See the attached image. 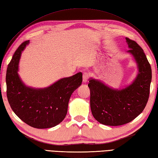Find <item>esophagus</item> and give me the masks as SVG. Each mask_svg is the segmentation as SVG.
Here are the masks:
<instances>
[{
    "label": "esophagus",
    "instance_id": "obj_1",
    "mask_svg": "<svg viewBox=\"0 0 158 158\" xmlns=\"http://www.w3.org/2000/svg\"><path fill=\"white\" fill-rule=\"evenodd\" d=\"M89 79V73H84L82 76V81L83 82H87Z\"/></svg>",
    "mask_w": 158,
    "mask_h": 158
}]
</instances>
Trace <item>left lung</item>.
<instances>
[{
	"label": "left lung",
	"instance_id": "8db88e82",
	"mask_svg": "<svg viewBox=\"0 0 158 158\" xmlns=\"http://www.w3.org/2000/svg\"><path fill=\"white\" fill-rule=\"evenodd\" d=\"M131 53L138 65V73L131 84L114 89L101 80L91 78L90 106L92 115L100 123L120 126L130 123L143 111L148 102L152 78L151 67L140 46L126 38Z\"/></svg>",
	"mask_w": 158,
	"mask_h": 158
}]
</instances>
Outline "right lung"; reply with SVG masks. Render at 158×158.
I'll list each match as a JSON object with an SVG mask.
<instances>
[{
    "mask_svg": "<svg viewBox=\"0 0 158 158\" xmlns=\"http://www.w3.org/2000/svg\"><path fill=\"white\" fill-rule=\"evenodd\" d=\"M29 43L27 40L20 44L8 64L7 100L15 114L27 124L36 129L52 128L64 119L71 94L82 84V74L61 78L45 88L27 87L18 71L22 52Z\"/></svg>",
    "mask_w": 158,
    "mask_h": 158,
    "instance_id": "obj_1",
    "label": "right lung"
}]
</instances>
